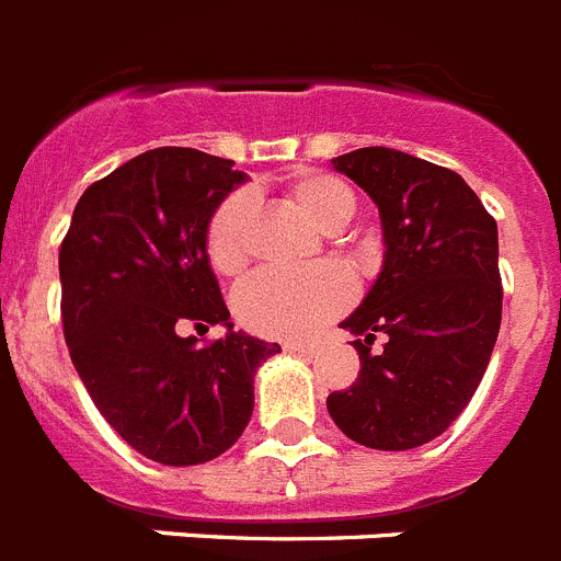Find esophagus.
<instances>
[{
  "label": "esophagus",
  "mask_w": 561,
  "mask_h": 561,
  "mask_svg": "<svg viewBox=\"0 0 561 561\" xmlns=\"http://www.w3.org/2000/svg\"><path fill=\"white\" fill-rule=\"evenodd\" d=\"M282 347H285V353H301V355H313L316 353L313 344H305V341H285Z\"/></svg>",
  "instance_id": "obj_1"
}]
</instances>
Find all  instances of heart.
Returning a JSON list of instances; mask_svg holds the SVG:
<instances>
[{
	"instance_id": "1",
	"label": "heart",
	"mask_w": 561,
	"mask_h": 561,
	"mask_svg": "<svg viewBox=\"0 0 561 561\" xmlns=\"http://www.w3.org/2000/svg\"><path fill=\"white\" fill-rule=\"evenodd\" d=\"M287 199L321 231H339L355 214V194L344 180L299 169L285 180ZM253 199L233 192L214 208L206 226V260L214 274L237 276L251 260ZM355 287L341 267L262 271L233 294V313L245 330L267 339H308L324 321L353 305Z\"/></svg>"
}]
</instances>
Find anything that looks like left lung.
<instances>
[{"mask_svg":"<svg viewBox=\"0 0 561 561\" xmlns=\"http://www.w3.org/2000/svg\"><path fill=\"white\" fill-rule=\"evenodd\" d=\"M381 211L387 260L362 308L341 328L358 339V378L330 392L328 412L350 440L415 449L455 423L491 362L503 279L496 222L446 165L367 146L333 158ZM375 337L385 347L375 354Z\"/></svg>","mask_w":561,"mask_h":561,"instance_id":"obj_1","label":"left lung"}]
</instances>
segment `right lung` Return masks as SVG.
Instances as JSON below:
<instances>
[{
  "instance_id": "obj_1",
  "label": "right lung",
  "mask_w": 561,
  "mask_h": 561,
  "mask_svg": "<svg viewBox=\"0 0 561 561\" xmlns=\"http://www.w3.org/2000/svg\"><path fill=\"white\" fill-rule=\"evenodd\" d=\"M233 160L160 146L95 180L61 251V324L92 403L135 451L163 466L208 462L245 432L253 373L279 344L233 333L206 260L211 211L242 180ZM226 323L222 340L179 328Z\"/></svg>"
}]
</instances>
